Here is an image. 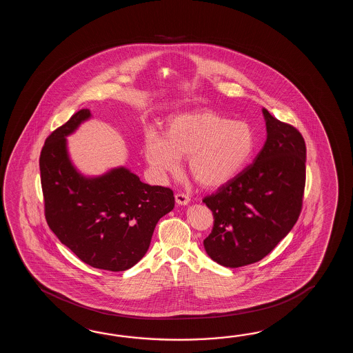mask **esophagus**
I'll list each match as a JSON object with an SVG mask.
<instances>
[{"label":"esophagus","instance_id":"esophagus-1","mask_svg":"<svg viewBox=\"0 0 353 353\" xmlns=\"http://www.w3.org/2000/svg\"><path fill=\"white\" fill-rule=\"evenodd\" d=\"M175 202L179 205H187L190 202V198L184 193H178V194H175Z\"/></svg>","mask_w":353,"mask_h":353}]
</instances>
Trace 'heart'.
<instances>
[{
    "instance_id": "1",
    "label": "heart",
    "mask_w": 353,
    "mask_h": 353,
    "mask_svg": "<svg viewBox=\"0 0 353 353\" xmlns=\"http://www.w3.org/2000/svg\"><path fill=\"white\" fill-rule=\"evenodd\" d=\"M255 143V132L248 122L199 110L169 119L164 135L150 130L143 152L159 178L178 173L180 158L187 157L188 172L195 181L204 188H217L246 166Z\"/></svg>"
}]
</instances>
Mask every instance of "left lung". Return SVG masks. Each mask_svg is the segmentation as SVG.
Here are the masks:
<instances>
[{
  "mask_svg": "<svg viewBox=\"0 0 353 353\" xmlns=\"http://www.w3.org/2000/svg\"><path fill=\"white\" fill-rule=\"evenodd\" d=\"M266 141L254 163L203 203L214 225L203 245L225 268L257 263L292 231L301 210L307 149L296 128L263 108Z\"/></svg>",
  "mask_w": 353,
  "mask_h": 353,
  "instance_id": "8db88e82",
  "label": "left lung"
}]
</instances>
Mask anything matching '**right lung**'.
Masks as SVG:
<instances>
[{
  "instance_id": "add662e5",
  "label": "right lung",
  "mask_w": 353,
  "mask_h": 353,
  "mask_svg": "<svg viewBox=\"0 0 353 353\" xmlns=\"http://www.w3.org/2000/svg\"><path fill=\"white\" fill-rule=\"evenodd\" d=\"M90 117L81 110L46 139L40 154L46 222L83 263L125 271L143 259L159 219L173 210V190L145 184L125 166L83 175L69 158L67 137Z\"/></svg>"
}]
</instances>
